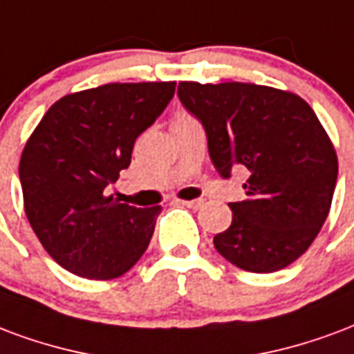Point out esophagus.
<instances>
[{
    "label": "esophagus",
    "mask_w": 354,
    "mask_h": 354,
    "mask_svg": "<svg viewBox=\"0 0 354 354\" xmlns=\"http://www.w3.org/2000/svg\"><path fill=\"white\" fill-rule=\"evenodd\" d=\"M178 203L184 204V206H187L191 210H198V208L203 206V201H201V198H195V201H178Z\"/></svg>",
    "instance_id": "esophagus-1"
}]
</instances>
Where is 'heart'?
Instances as JSON below:
<instances>
[{
    "label": "heart",
    "mask_w": 354,
    "mask_h": 354,
    "mask_svg": "<svg viewBox=\"0 0 354 354\" xmlns=\"http://www.w3.org/2000/svg\"><path fill=\"white\" fill-rule=\"evenodd\" d=\"M180 120H189V116H185V114H180V116L174 118V122H180Z\"/></svg>",
    "instance_id": "1"
}]
</instances>
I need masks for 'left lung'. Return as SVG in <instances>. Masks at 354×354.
Instances as JSON below:
<instances>
[{
	"instance_id": "1",
	"label": "left lung",
	"mask_w": 354,
	"mask_h": 354,
	"mask_svg": "<svg viewBox=\"0 0 354 354\" xmlns=\"http://www.w3.org/2000/svg\"><path fill=\"white\" fill-rule=\"evenodd\" d=\"M178 97L203 124L216 170L248 169L245 201L214 236L217 253L248 272L281 270L315 240L330 212L337 157L304 99L243 82H180Z\"/></svg>"
}]
</instances>
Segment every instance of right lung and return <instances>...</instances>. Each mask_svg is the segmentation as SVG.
Here are the masks:
<instances>
[{
  "label": "right lung",
  "mask_w": 354,
  "mask_h": 354,
  "mask_svg": "<svg viewBox=\"0 0 354 354\" xmlns=\"http://www.w3.org/2000/svg\"><path fill=\"white\" fill-rule=\"evenodd\" d=\"M176 82L104 84L62 97L22 151L24 208L43 248L65 270L112 279L135 266L161 206L104 197L133 146L174 97Z\"/></svg>",
  "instance_id": "right-lung-1"
}]
</instances>
